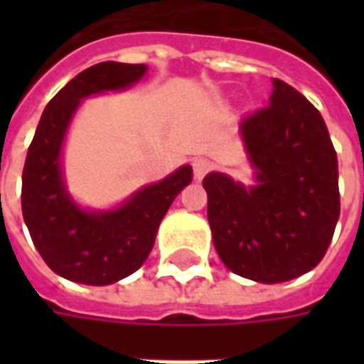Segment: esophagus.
<instances>
[{"mask_svg":"<svg viewBox=\"0 0 364 364\" xmlns=\"http://www.w3.org/2000/svg\"><path fill=\"white\" fill-rule=\"evenodd\" d=\"M208 169H210V164H208L206 159L200 158L193 161V175H195V179H197V181H200V179L208 173Z\"/></svg>","mask_w":364,"mask_h":364,"instance_id":"esophagus-1","label":"esophagus"}]
</instances>
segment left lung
<instances>
[{"label":"left lung","mask_w":364,"mask_h":364,"mask_svg":"<svg viewBox=\"0 0 364 364\" xmlns=\"http://www.w3.org/2000/svg\"><path fill=\"white\" fill-rule=\"evenodd\" d=\"M257 185L226 173L203 179L208 224L222 263L257 282H284L312 271L339 218L337 154L320 111L281 80L269 107L240 122Z\"/></svg>","instance_id":"1"}]
</instances>
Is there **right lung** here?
<instances>
[{"instance_id": "right-lung-1", "label": "right lung", "mask_w": 364, "mask_h": 364, "mask_svg": "<svg viewBox=\"0 0 364 364\" xmlns=\"http://www.w3.org/2000/svg\"><path fill=\"white\" fill-rule=\"evenodd\" d=\"M144 64L101 62L83 70L46 105L23 167L21 206L33 244L44 263L68 281L103 287L142 267L159 222L193 179L191 166L144 187L114 210H83L68 195L62 146L82 99L127 90L142 80Z\"/></svg>"}]
</instances>
